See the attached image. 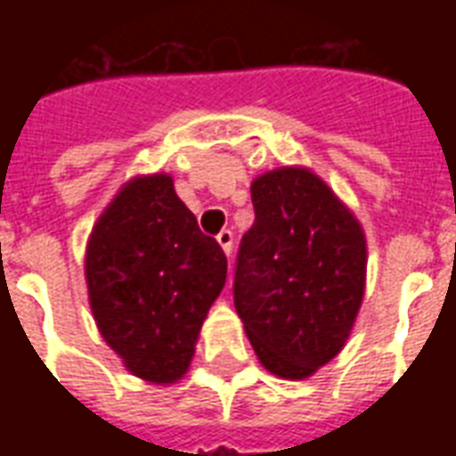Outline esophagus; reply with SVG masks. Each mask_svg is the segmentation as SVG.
<instances>
[{
	"mask_svg": "<svg viewBox=\"0 0 456 456\" xmlns=\"http://www.w3.org/2000/svg\"><path fill=\"white\" fill-rule=\"evenodd\" d=\"M217 241L219 247H222V251L227 254V256H232V248H234V234L229 232V229H222L217 234Z\"/></svg>",
	"mask_w": 456,
	"mask_h": 456,
	"instance_id": "obj_1",
	"label": "esophagus"
}]
</instances>
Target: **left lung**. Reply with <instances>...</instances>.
I'll use <instances>...</instances> for the list:
<instances>
[{
    "label": "left lung",
    "mask_w": 456,
    "mask_h": 456,
    "mask_svg": "<svg viewBox=\"0 0 456 456\" xmlns=\"http://www.w3.org/2000/svg\"><path fill=\"white\" fill-rule=\"evenodd\" d=\"M254 224L241 237L234 307L258 362L300 381L349 339L366 286L359 219L307 168L251 183Z\"/></svg>",
    "instance_id": "left-lung-1"
}]
</instances>
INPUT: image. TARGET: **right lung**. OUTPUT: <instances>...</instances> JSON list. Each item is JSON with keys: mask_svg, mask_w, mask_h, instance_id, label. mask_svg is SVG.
I'll return each instance as SVG.
<instances>
[{"mask_svg": "<svg viewBox=\"0 0 456 456\" xmlns=\"http://www.w3.org/2000/svg\"><path fill=\"white\" fill-rule=\"evenodd\" d=\"M85 278L104 342L134 376L175 383L227 281V256L202 234L166 173L139 175L94 224Z\"/></svg>", "mask_w": 456, "mask_h": 456, "instance_id": "1", "label": "right lung"}]
</instances>
